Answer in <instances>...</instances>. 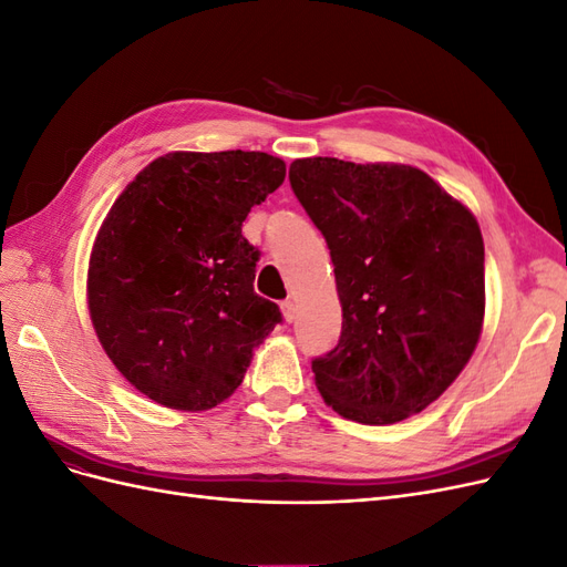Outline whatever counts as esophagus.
I'll return each mask as SVG.
<instances>
[{"instance_id": "esophagus-1", "label": "esophagus", "mask_w": 567, "mask_h": 567, "mask_svg": "<svg viewBox=\"0 0 567 567\" xmlns=\"http://www.w3.org/2000/svg\"><path fill=\"white\" fill-rule=\"evenodd\" d=\"M281 310H284V319H286L288 323L296 321V302H293V300H284V302H281Z\"/></svg>"}]
</instances>
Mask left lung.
I'll return each instance as SVG.
<instances>
[{"instance_id":"8db88e82","label":"left lung","mask_w":567,"mask_h":567,"mask_svg":"<svg viewBox=\"0 0 567 567\" xmlns=\"http://www.w3.org/2000/svg\"><path fill=\"white\" fill-rule=\"evenodd\" d=\"M290 188L331 250L336 346L312 359L326 404L357 423L419 414L477 346L485 246L475 217L411 165L302 158Z\"/></svg>"}]
</instances>
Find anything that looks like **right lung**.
<instances>
[{
	"mask_svg": "<svg viewBox=\"0 0 567 567\" xmlns=\"http://www.w3.org/2000/svg\"><path fill=\"white\" fill-rule=\"evenodd\" d=\"M257 151L167 153L106 217L90 260V315L111 362L148 400L203 411L241 385L252 348L281 323L255 293L250 208L284 184Z\"/></svg>",
	"mask_w": 567,
	"mask_h": 567,
	"instance_id": "1",
	"label": "right lung"
}]
</instances>
